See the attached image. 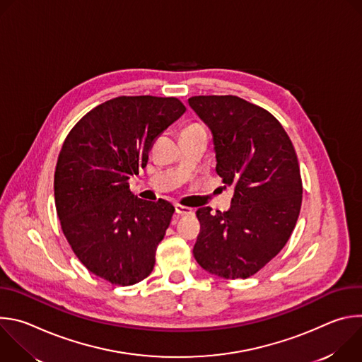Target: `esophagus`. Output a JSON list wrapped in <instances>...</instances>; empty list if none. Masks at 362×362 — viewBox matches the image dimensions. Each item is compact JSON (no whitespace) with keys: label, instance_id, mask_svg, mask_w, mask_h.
<instances>
[{"label":"esophagus","instance_id":"34e87169","mask_svg":"<svg viewBox=\"0 0 362 362\" xmlns=\"http://www.w3.org/2000/svg\"><path fill=\"white\" fill-rule=\"evenodd\" d=\"M176 214L177 215H192L193 214V209L187 208V206H182V204H176Z\"/></svg>","mask_w":362,"mask_h":362}]
</instances>
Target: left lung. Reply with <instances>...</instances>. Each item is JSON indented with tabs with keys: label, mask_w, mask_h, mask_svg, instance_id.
Instances as JSON below:
<instances>
[{
	"label": "left lung",
	"mask_w": 362,
	"mask_h": 362,
	"mask_svg": "<svg viewBox=\"0 0 362 362\" xmlns=\"http://www.w3.org/2000/svg\"><path fill=\"white\" fill-rule=\"evenodd\" d=\"M189 106L214 136L216 172L235 193L228 212L199 208L197 264L225 279L249 278L288 242L302 203L292 141L265 109L236 95H194Z\"/></svg>",
	"instance_id": "1"
}]
</instances>
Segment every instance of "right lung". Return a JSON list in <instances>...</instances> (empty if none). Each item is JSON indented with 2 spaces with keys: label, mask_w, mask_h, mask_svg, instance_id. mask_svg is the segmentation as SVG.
<instances>
[{
  "label": "right lung",
  "mask_w": 362,
  "mask_h": 362,
  "mask_svg": "<svg viewBox=\"0 0 362 362\" xmlns=\"http://www.w3.org/2000/svg\"><path fill=\"white\" fill-rule=\"evenodd\" d=\"M186 107L176 97H116L90 110L66 137L54 173L56 209L80 262L113 285L147 278L175 208L143 200L129 179Z\"/></svg>",
  "instance_id": "1"
}]
</instances>
